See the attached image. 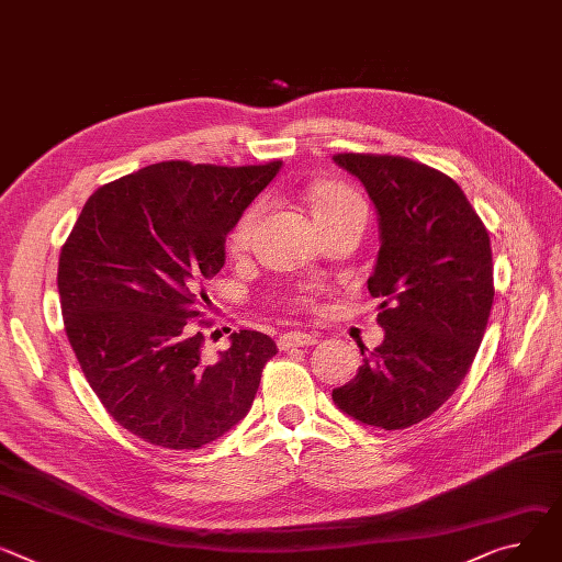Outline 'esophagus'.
<instances>
[{"instance_id":"34e87169","label":"esophagus","mask_w":562,"mask_h":562,"mask_svg":"<svg viewBox=\"0 0 562 562\" xmlns=\"http://www.w3.org/2000/svg\"><path fill=\"white\" fill-rule=\"evenodd\" d=\"M318 344V334H305V331H286L280 336V350H291V348H307Z\"/></svg>"}]
</instances>
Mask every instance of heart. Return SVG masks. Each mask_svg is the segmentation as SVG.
Segmentation results:
<instances>
[{
	"label": "heart",
	"instance_id": "b5f03b06",
	"mask_svg": "<svg viewBox=\"0 0 562 562\" xmlns=\"http://www.w3.org/2000/svg\"><path fill=\"white\" fill-rule=\"evenodd\" d=\"M352 207H363V201L357 192L348 190V187L344 184H325L321 187V190L314 194L312 199V212H314V218H327V216H334V214H341L346 210H352ZM257 216H259V207L252 205L248 207L239 221L233 226L231 235H228V248L233 252H244L248 241H250V235H252V228L257 223Z\"/></svg>",
	"mask_w": 562,
	"mask_h": 562
}]
</instances>
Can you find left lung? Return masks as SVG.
<instances>
[{"label": "left lung", "instance_id": "left-lung-1", "mask_svg": "<svg viewBox=\"0 0 562 562\" xmlns=\"http://www.w3.org/2000/svg\"><path fill=\"white\" fill-rule=\"evenodd\" d=\"M334 162L378 210L368 291L382 301L384 341L359 346L363 366L331 400L361 425L404 429L450 400L474 361L495 297L491 237L461 187L427 165L368 154Z\"/></svg>", "mask_w": 562, "mask_h": 562}]
</instances>
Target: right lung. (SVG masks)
<instances>
[{"label": "right lung", "instance_id": "add662e5", "mask_svg": "<svg viewBox=\"0 0 562 562\" xmlns=\"http://www.w3.org/2000/svg\"><path fill=\"white\" fill-rule=\"evenodd\" d=\"M282 162L148 165L88 199L58 261L69 346L108 414L167 450H201L246 418L271 336L241 329L214 363L192 323L226 237Z\"/></svg>", "mask_w": 562, "mask_h": 562}]
</instances>
